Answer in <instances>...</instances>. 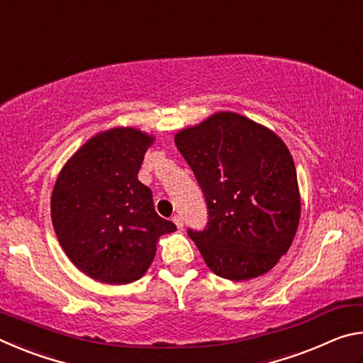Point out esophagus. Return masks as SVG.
<instances>
[{
  "label": "esophagus",
  "mask_w": 363,
  "mask_h": 363,
  "mask_svg": "<svg viewBox=\"0 0 363 363\" xmlns=\"http://www.w3.org/2000/svg\"><path fill=\"white\" fill-rule=\"evenodd\" d=\"M173 223L176 224L177 229H182V227H184V220H182V218L179 216V214H174V216H173Z\"/></svg>",
  "instance_id": "esophagus-1"
}]
</instances>
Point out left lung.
<instances>
[{"label":"left lung","mask_w":363,"mask_h":363,"mask_svg":"<svg viewBox=\"0 0 363 363\" xmlns=\"http://www.w3.org/2000/svg\"><path fill=\"white\" fill-rule=\"evenodd\" d=\"M205 195L208 224L189 229L219 277L242 281L269 272L296 235L301 196L290 150L247 116L218 112L174 136Z\"/></svg>","instance_id":"1"}]
</instances>
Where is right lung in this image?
Listing matches in <instances>:
<instances>
[{
    "mask_svg": "<svg viewBox=\"0 0 363 363\" xmlns=\"http://www.w3.org/2000/svg\"><path fill=\"white\" fill-rule=\"evenodd\" d=\"M153 144L136 128L96 134L64 164L51 196L60 247L88 277L108 285L139 280L155 257L157 242L176 225L160 218L152 190L138 179Z\"/></svg>",
    "mask_w": 363,
    "mask_h": 363,
    "instance_id": "obj_1",
    "label": "right lung"
}]
</instances>
